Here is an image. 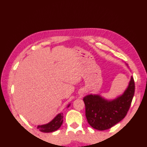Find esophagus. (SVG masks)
I'll return each mask as SVG.
<instances>
[{
  "instance_id": "esophagus-1",
  "label": "esophagus",
  "mask_w": 147,
  "mask_h": 147,
  "mask_svg": "<svg viewBox=\"0 0 147 147\" xmlns=\"http://www.w3.org/2000/svg\"><path fill=\"white\" fill-rule=\"evenodd\" d=\"M81 92V94H83V93H84V92H83V90H82V92Z\"/></svg>"
}]
</instances>
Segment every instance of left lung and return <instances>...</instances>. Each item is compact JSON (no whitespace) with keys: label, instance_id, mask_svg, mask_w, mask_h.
<instances>
[{"label":"left lung","instance_id":"obj_1","mask_svg":"<svg viewBox=\"0 0 147 147\" xmlns=\"http://www.w3.org/2000/svg\"><path fill=\"white\" fill-rule=\"evenodd\" d=\"M134 90V82L131 76L127 88L115 99L108 100L99 94H89L83 97L88 123L94 129L104 131L121 121L130 108Z\"/></svg>","mask_w":147,"mask_h":147}]
</instances>
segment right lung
Returning <instances> with one entry per match:
<instances>
[{
  "mask_svg": "<svg viewBox=\"0 0 147 147\" xmlns=\"http://www.w3.org/2000/svg\"><path fill=\"white\" fill-rule=\"evenodd\" d=\"M71 104H69L67 108L69 107ZM63 113H59L54 119L48 123L44 125H39L37 126V129H38L40 131L43 133H51L59 129L62 125L63 122Z\"/></svg>",
  "mask_w": 147,
  "mask_h": 147,
  "instance_id": "right-lung-1",
  "label": "right lung"
}]
</instances>
